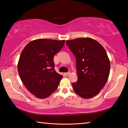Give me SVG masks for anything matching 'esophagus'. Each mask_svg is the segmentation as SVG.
<instances>
[{"instance_id": "34e87169", "label": "esophagus", "mask_w": 128, "mask_h": 128, "mask_svg": "<svg viewBox=\"0 0 128 128\" xmlns=\"http://www.w3.org/2000/svg\"><path fill=\"white\" fill-rule=\"evenodd\" d=\"M64 74H65V75H66V76H68V75H69L70 74V72H66V73H65Z\"/></svg>"}]
</instances>
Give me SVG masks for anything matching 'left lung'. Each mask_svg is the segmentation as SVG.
<instances>
[{
  "label": "left lung",
  "instance_id": "8db88e82",
  "mask_svg": "<svg viewBox=\"0 0 128 128\" xmlns=\"http://www.w3.org/2000/svg\"><path fill=\"white\" fill-rule=\"evenodd\" d=\"M75 56L78 80L72 84L75 92L85 99L97 95L108 80L110 62L99 42L90 38L67 40Z\"/></svg>",
  "mask_w": 128,
  "mask_h": 128
}]
</instances>
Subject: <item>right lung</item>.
I'll return each mask as SVG.
<instances>
[{
    "instance_id": "obj_1",
    "label": "right lung",
    "mask_w": 128,
    "mask_h": 128,
    "mask_svg": "<svg viewBox=\"0 0 128 128\" xmlns=\"http://www.w3.org/2000/svg\"><path fill=\"white\" fill-rule=\"evenodd\" d=\"M64 40L36 39L24 46L18 62L22 82L36 97L44 99L57 89L63 76L55 71L54 56L64 46Z\"/></svg>"
}]
</instances>
